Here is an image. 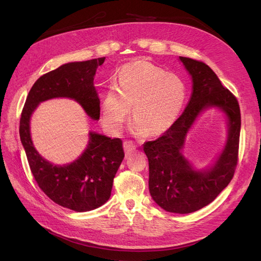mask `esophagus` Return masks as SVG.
Instances as JSON below:
<instances>
[{"instance_id":"obj_1","label":"esophagus","mask_w":261,"mask_h":261,"mask_svg":"<svg viewBox=\"0 0 261 261\" xmlns=\"http://www.w3.org/2000/svg\"><path fill=\"white\" fill-rule=\"evenodd\" d=\"M123 146H124V150H125V153H126V155H129V154H132L134 151H135V149H136L135 144H133L132 141H128V140L124 141Z\"/></svg>"}]
</instances>
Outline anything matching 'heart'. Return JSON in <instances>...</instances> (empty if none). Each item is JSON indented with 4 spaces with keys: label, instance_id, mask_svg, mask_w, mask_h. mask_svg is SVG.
Returning <instances> with one entry per match:
<instances>
[{
    "label": "heart",
    "instance_id": "1",
    "mask_svg": "<svg viewBox=\"0 0 261 261\" xmlns=\"http://www.w3.org/2000/svg\"><path fill=\"white\" fill-rule=\"evenodd\" d=\"M186 100L184 82L148 61L124 64L105 94L101 105L102 123L118 133L130 115L136 120L134 133L156 136L175 124Z\"/></svg>",
    "mask_w": 261,
    "mask_h": 261
}]
</instances>
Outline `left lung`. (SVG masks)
Segmentation results:
<instances>
[{
  "mask_svg": "<svg viewBox=\"0 0 261 261\" xmlns=\"http://www.w3.org/2000/svg\"><path fill=\"white\" fill-rule=\"evenodd\" d=\"M193 78V92L175 124L155 140L144 144L149 161V191L165 211L191 213L208 206L228 185L239 161L241 110L234 94L201 61L179 57ZM218 106L228 115L229 137L216 164L207 172L194 171L181 154L185 136L203 108Z\"/></svg>",
  "mask_w": 261,
  "mask_h": 261,
  "instance_id": "1",
  "label": "left lung"
}]
</instances>
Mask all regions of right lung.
<instances>
[{
  "instance_id": "obj_1",
  "label": "right lung",
  "mask_w": 261,
  "mask_h": 261,
  "mask_svg": "<svg viewBox=\"0 0 261 261\" xmlns=\"http://www.w3.org/2000/svg\"><path fill=\"white\" fill-rule=\"evenodd\" d=\"M105 60L67 63L42 75L30 89L19 121L20 140L36 183L55 203L78 212L96 209L110 198L114 176L125 155L122 140L90 133L88 147L76 161L53 165L35 149L29 121L40 102L58 97L75 99L91 118L99 120L100 100L93 77Z\"/></svg>"
}]
</instances>
